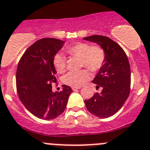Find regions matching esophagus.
<instances>
[{"instance_id":"1","label":"esophagus","mask_w":150,"mask_h":150,"mask_svg":"<svg viewBox=\"0 0 150 150\" xmlns=\"http://www.w3.org/2000/svg\"><path fill=\"white\" fill-rule=\"evenodd\" d=\"M80 88H81V87H79V86H72V89L73 91L76 90V89H79Z\"/></svg>"}]
</instances>
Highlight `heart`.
I'll return each mask as SVG.
<instances>
[{"instance_id":"obj_1","label":"heart","mask_w":150,"mask_h":150,"mask_svg":"<svg viewBox=\"0 0 150 150\" xmlns=\"http://www.w3.org/2000/svg\"><path fill=\"white\" fill-rule=\"evenodd\" d=\"M67 53L81 59V66L86 67L92 72L99 70L105 63L106 54L103 49L99 46H90L83 42H77L66 47ZM53 64L56 71L63 73L67 69V61L62 53H57L53 58ZM90 78L87 69L72 71L64 75L63 81L65 84L72 86H81L84 84Z\"/></svg>"}]
</instances>
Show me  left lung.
Wrapping results in <instances>:
<instances>
[{
	"mask_svg": "<svg viewBox=\"0 0 150 150\" xmlns=\"http://www.w3.org/2000/svg\"><path fill=\"white\" fill-rule=\"evenodd\" d=\"M94 42L104 50L106 60L92 83L102 88L100 94L96 93L85 100L88 111L96 117H109L121 110L129 97L131 83V72L125 52L116 42L102 35L83 38Z\"/></svg>",
	"mask_w": 150,
	"mask_h": 150,
	"instance_id": "8db88e82",
	"label": "left lung"
}]
</instances>
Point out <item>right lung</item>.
Listing matches in <instances>:
<instances>
[{
	"mask_svg": "<svg viewBox=\"0 0 150 150\" xmlns=\"http://www.w3.org/2000/svg\"><path fill=\"white\" fill-rule=\"evenodd\" d=\"M63 40L42 38L23 53L16 72L17 92L24 107L38 118L54 119L64 112L72 90L63 85L60 92H53L55 68L53 58L63 47Z\"/></svg>",
	"mask_w": 150,
	"mask_h": 150,
	"instance_id": "right-lung-1",
	"label": "right lung"
}]
</instances>
